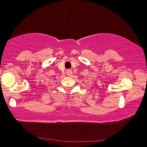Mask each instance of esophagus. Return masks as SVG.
Segmentation results:
<instances>
[{"label":"esophagus","instance_id":"34e87169","mask_svg":"<svg viewBox=\"0 0 147 147\" xmlns=\"http://www.w3.org/2000/svg\"><path fill=\"white\" fill-rule=\"evenodd\" d=\"M72 72L71 69H67V76H71V75H72Z\"/></svg>","mask_w":147,"mask_h":147}]
</instances>
